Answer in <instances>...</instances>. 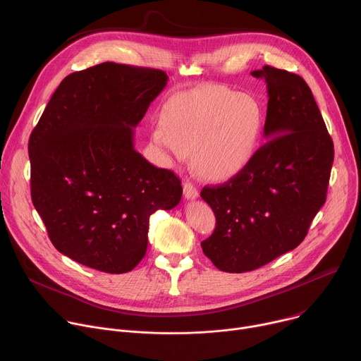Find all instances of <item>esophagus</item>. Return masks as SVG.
<instances>
[{
    "label": "esophagus",
    "mask_w": 361,
    "mask_h": 361,
    "mask_svg": "<svg viewBox=\"0 0 361 361\" xmlns=\"http://www.w3.org/2000/svg\"><path fill=\"white\" fill-rule=\"evenodd\" d=\"M183 195H185L186 199H196L199 196V190H197V188L190 180H185V183H183Z\"/></svg>",
    "instance_id": "obj_1"
}]
</instances>
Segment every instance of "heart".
<instances>
[{
  "label": "heart",
  "mask_w": 361,
  "mask_h": 361,
  "mask_svg": "<svg viewBox=\"0 0 361 361\" xmlns=\"http://www.w3.org/2000/svg\"><path fill=\"white\" fill-rule=\"evenodd\" d=\"M260 104L247 94L214 87L183 94L164 109L152 142L165 155L193 165L210 179H228L253 159L263 133Z\"/></svg>",
  "instance_id": "b5f03b06"
}]
</instances>
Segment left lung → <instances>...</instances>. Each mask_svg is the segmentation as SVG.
Returning a JSON list of instances; mask_svg holds the SVG:
<instances>
[{"instance_id":"1","label":"left lung","mask_w":361,"mask_h":361,"mask_svg":"<svg viewBox=\"0 0 361 361\" xmlns=\"http://www.w3.org/2000/svg\"><path fill=\"white\" fill-rule=\"evenodd\" d=\"M264 137L250 164L224 185L204 186L216 228L203 253L222 271L259 269L298 247L326 202L334 147L306 81L264 65Z\"/></svg>"}]
</instances>
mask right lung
Returning a JSON list of instances; mask_svg holds the SVG:
<instances>
[{
    "label": "right lung",
    "instance_id": "1",
    "mask_svg": "<svg viewBox=\"0 0 361 361\" xmlns=\"http://www.w3.org/2000/svg\"><path fill=\"white\" fill-rule=\"evenodd\" d=\"M166 82L164 71L115 62L74 72L34 128L32 203L72 260L130 271L147 253L151 214L180 202V179L133 148V128Z\"/></svg>",
    "mask_w": 361,
    "mask_h": 361
}]
</instances>
